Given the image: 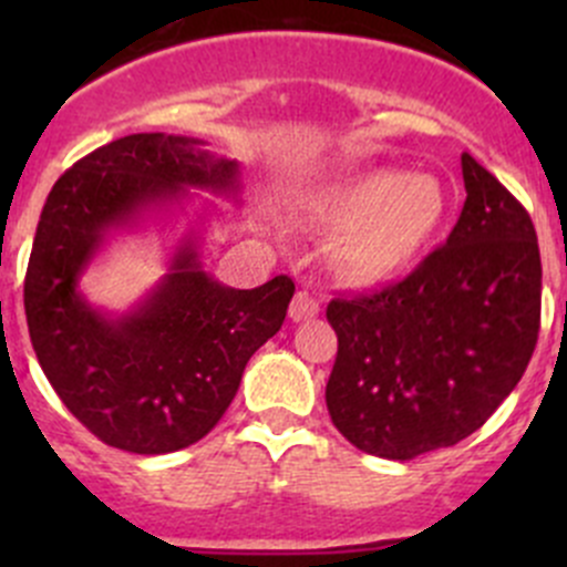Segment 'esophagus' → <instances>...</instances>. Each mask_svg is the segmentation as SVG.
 <instances>
[{"mask_svg":"<svg viewBox=\"0 0 567 567\" xmlns=\"http://www.w3.org/2000/svg\"><path fill=\"white\" fill-rule=\"evenodd\" d=\"M320 312L318 301L312 299L307 290H299V293L293 296V305H290V320L293 323H301V320H312Z\"/></svg>","mask_w":567,"mask_h":567,"instance_id":"34e87169","label":"esophagus"}]
</instances>
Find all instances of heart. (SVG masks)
Segmentation results:
<instances>
[{"mask_svg": "<svg viewBox=\"0 0 567 567\" xmlns=\"http://www.w3.org/2000/svg\"><path fill=\"white\" fill-rule=\"evenodd\" d=\"M447 214L439 181L379 167L353 177L326 199L334 227L331 266L346 282L370 288L390 282L420 257Z\"/></svg>", "mask_w": 567, "mask_h": 567, "instance_id": "1", "label": "heart"}]
</instances>
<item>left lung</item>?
<instances>
[{
	"label": "left lung",
	"mask_w": 567,
	"mask_h": 567,
	"mask_svg": "<svg viewBox=\"0 0 567 567\" xmlns=\"http://www.w3.org/2000/svg\"><path fill=\"white\" fill-rule=\"evenodd\" d=\"M447 244L403 282L334 299L326 405L368 455L411 461L472 436L527 370L540 326V249L524 205L468 153Z\"/></svg>",
	"instance_id": "obj_1"
}]
</instances>
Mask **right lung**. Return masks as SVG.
Returning <instances> with one entry per match:
<instances>
[{
  "label": "right lung",
  "mask_w": 567,
  "mask_h": 567,
  "mask_svg": "<svg viewBox=\"0 0 567 567\" xmlns=\"http://www.w3.org/2000/svg\"><path fill=\"white\" fill-rule=\"evenodd\" d=\"M181 134H131L73 164L49 192L24 282L45 379L101 442L164 455L199 442L227 411L251 353L279 331L293 279L251 290L205 271L199 247L216 205H241V164ZM187 216L168 271L128 311L93 306L81 277L109 237Z\"/></svg>",
  "instance_id": "1"
}]
</instances>
